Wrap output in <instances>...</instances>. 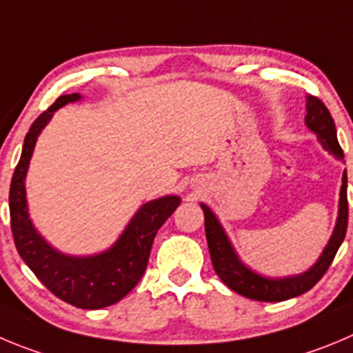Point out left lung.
Instances as JSON below:
<instances>
[{"label": "left lung", "instance_id": "obj_1", "mask_svg": "<svg viewBox=\"0 0 353 353\" xmlns=\"http://www.w3.org/2000/svg\"><path fill=\"white\" fill-rule=\"evenodd\" d=\"M308 128L317 134L322 146L334 154L336 158H343V150H341L338 137H336L334 120L331 113L325 108L324 102L315 95L306 97V118ZM203 216H205V236L207 245H209L210 259H212L214 272L217 276L228 285L232 291L245 296L256 301H285L289 298L303 294L310 291L319 281H321L327 268L331 266L336 252L340 249L341 242L347 235L348 226V200H347V170L343 172V184H341V196H340V214H338V223H336L334 233L329 240L327 247L324 249L319 261L312 266L308 272L301 273L298 276H288V279H266V276L258 275L242 265L233 251L232 243L226 239L221 225L217 223L216 216L210 212V209L202 203Z\"/></svg>", "mask_w": 353, "mask_h": 353}]
</instances>
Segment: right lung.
Instances as JSON below:
<instances>
[{
	"instance_id": "add662e5",
	"label": "right lung",
	"mask_w": 353,
	"mask_h": 353,
	"mask_svg": "<svg viewBox=\"0 0 353 353\" xmlns=\"http://www.w3.org/2000/svg\"><path fill=\"white\" fill-rule=\"evenodd\" d=\"M78 99L80 94L61 95L29 128L10 184V226L21 258L52 294L77 308L97 310L114 305L136 288L148 266L157 232L177 209L181 200L179 196H163L141 207L121 239L104 254L71 258L54 251L29 221L24 179L41 128L55 110Z\"/></svg>"
}]
</instances>
